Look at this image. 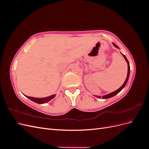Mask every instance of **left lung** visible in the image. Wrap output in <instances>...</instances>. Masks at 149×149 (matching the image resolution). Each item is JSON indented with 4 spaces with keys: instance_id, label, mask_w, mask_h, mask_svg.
Wrapping results in <instances>:
<instances>
[{
    "instance_id": "1",
    "label": "left lung",
    "mask_w": 149,
    "mask_h": 149,
    "mask_svg": "<svg viewBox=\"0 0 149 149\" xmlns=\"http://www.w3.org/2000/svg\"><path fill=\"white\" fill-rule=\"evenodd\" d=\"M112 44H113V45L115 47H116L117 48H119V47L118 46H117L114 43H112ZM121 54L122 55H123V57L124 58V59L125 60V61H126V62L127 63V65H128V71H127V78H126V79H125V81H124V84L121 86L118 89H117L116 91H114V92H112V93H109V94H106V95H104V96H102V97L101 96H95L96 97H98V98H102V99H108V98H110V97H113V96H114L115 95H116L117 94H118V93H119L122 89H123L124 87H125V86L126 85V84H127V81H128V79H129V74H130V65H129V61H128V60H127V58L125 57V56L124 55H123V53H121Z\"/></svg>"
}]
</instances>
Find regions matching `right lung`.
Here are the masks:
<instances>
[{"instance_id": "add662e5", "label": "right lung", "mask_w": 149, "mask_h": 149, "mask_svg": "<svg viewBox=\"0 0 149 149\" xmlns=\"http://www.w3.org/2000/svg\"><path fill=\"white\" fill-rule=\"evenodd\" d=\"M55 94H53V95H52L48 97H42V98H38V97H29L27 96H25L26 97H28L29 99H30V100H31L32 101L38 103V104H44L48 102V101H49L50 100H52L53 98H54L55 97Z\"/></svg>"}]
</instances>
